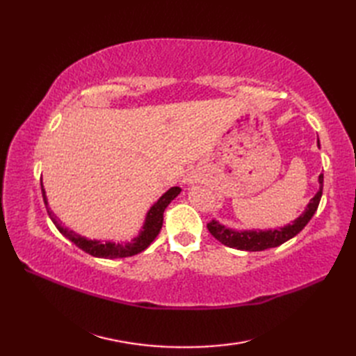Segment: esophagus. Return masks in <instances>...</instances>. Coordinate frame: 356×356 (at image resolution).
<instances>
[{"label": "esophagus", "mask_w": 356, "mask_h": 356, "mask_svg": "<svg viewBox=\"0 0 356 356\" xmlns=\"http://www.w3.org/2000/svg\"><path fill=\"white\" fill-rule=\"evenodd\" d=\"M188 181H191V179H190V178H188Z\"/></svg>", "instance_id": "esophagus-1"}]
</instances>
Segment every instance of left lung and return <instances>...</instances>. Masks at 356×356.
Wrapping results in <instances>:
<instances>
[{
    "label": "left lung",
    "instance_id": "left-lung-1",
    "mask_svg": "<svg viewBox=\"0 0 356 356\" xmlns=\"http://www.w3.org/2000/svg\"><path fill=\"white\" fill-rule=\"evenodd\" d=\"M318 145H319V139H318ZM322 188H324V174L319 175V191L314 197H312L306 211L301 213L293 224H288L279 230L236 232V230L224 227L222 224L217 222L215 220L209 221L207 224V227L213 238L220 241L222 245L229 248H236V250H241V251L254 252V251H264V250H268V248L279 246L285 243L286 241L293 239L296 234H298L306 227V224L310 221L312 217H314V213L319 207V202L322 197Z\"/></svg>",
    "mask_w": 356,
    "mask_h": 356
}]
</instances>
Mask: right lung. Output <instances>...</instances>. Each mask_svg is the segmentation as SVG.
<instances>
[{"label":"right lung","mask_w":356,"mask_h":356,"mask_svg":"<svg viewBox=\"0 0 356 356\" xmlns=\"http://www.w3.org/2000/svg\"><path fill=\"white\" fill-rule=\"evenodd\" d=\"M41 191H42V200L46 203L47 208V213L49 217L51 218V221L55 222V225L58 227V230L68 238L75 246H79L80 250H83L84 252H88L93 257H99V258H124V257H132L135 254L143 252L144 250L149 246L156 236L160 233L161 225H163V212L168 208V204L174 200L179 193L181 188L179 187H172L170 190H168L163 196H161L153 207L152 209L148 211L147 218H145V224L139 233L138 238H135L131 242L126 243H113V242H99V241H90L81 238L80 234H75L74 232L68 230L67 227L60 225V222L56 220V217H53V212L49 209L47 204V197H46V191L42 188V182H41Z\"/></svg>","instance_id":"right-lung-1"}]
</instances>
